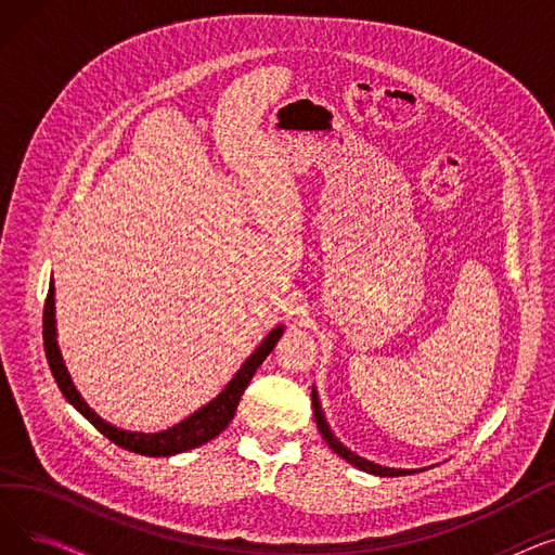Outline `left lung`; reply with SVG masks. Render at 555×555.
<instances>
[{"instance_id": "8db88e82", "label": "left lung", "mask_w": 555, "mask_h": 555, "mask_svg": "<svg viewBox=\"0 0 555 555\" xmlns=\"http://www.w3.org/2000/svg\"><path fill=\"white\" fill-rule=\"evenodd\" d=\"M312 412H314V421H317V427H319V431H322V436L326 439V443L341 456V459H346L348 463H353L356 468H360V470H364V473H369V475H377V477H402V475H412V473H418V470H396V468H383V465H375V463H371V461H366V459H362V456H358V454H353L351 450L348 448H344L337 439H335V434L331 431V427H328V423H326V418H324V412H322V404H319V400H317V391L312 389Z\"/></svg>"}]
</instances>
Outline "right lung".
I'll list each match as a JSON object with an SVG mask.
<instances>
[{"mask_svg":"<svg viewBox=\"0 0 555 555\" xmlns=\"http://www.w3.org/2000/svg\"><path fill=\"white\" fill-rule=\"evenodd\" d=\"M42 337H44V353H47V362L49 369L55 377L57 387H61L63 396L76 406V410L90 421L103 436L112 443H116L119 448L134 452V454H143V456H170V454H180L193 448H199L204 443H209L211 439L231 423L233 414H236V406L241 396L245 393L249 380L254 377L256 369L262 364L279 341V337L283 335V328H274L266 341H262L256 351L249 356V360L241 366V371L233 375V380L222 389V393L211 400L207 406H202L195 414H191L186 421L178 423L170 429L157 431V434H141V431H126L114 427L109 423H105L99 414H94L87 402L80 398V393L76 391L72 377L65 369V362L61 358V348H57L55 341V301H53V283L49 285V295L44 301V314H42Z\"/></svg>","mask_w":555,"mask_h":555,"instance_id":"obj_1","label":"right lung"}]
</instances>
